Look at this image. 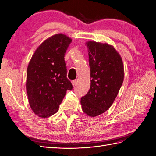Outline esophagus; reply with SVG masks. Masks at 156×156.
I'll return each instance as SVG.
<instances>
[{
  "mask_svg": "<svg viewBox=\"0 0 156 156\" xmlns=\"http://www.w3.org/2000/svg\"><path fill=\"white\" fill-rule=\"evenodd\" d=\"M72 84L73 87H76V85H77V81H76V80H73V81H72Z\"/></svg>",
  "mask_w": 156,
  "mask_h": 156,
  "instance_id": "1",
  "label": "esophagus"
}]
</instances>
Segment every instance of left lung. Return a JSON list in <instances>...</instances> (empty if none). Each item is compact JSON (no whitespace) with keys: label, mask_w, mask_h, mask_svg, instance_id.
Returning <instances> with one entry per match:
<instances>
[{"label":"left lung","mask_w":156,"mask_h":156,"mask_svg":"<svg viewBox=\"0 0 156 156\" xmlns=\"http://www.w3.org/2000/svg\"><path fill=\"white\" fill-rule=\"evenodd\" d=\"M88 51L91 83L81 99L83 111L95 117L111 107L124 81V64L114 47L94 41L86 42Z\"/></svg>","instance_id":"obj_1"}]
</instances>
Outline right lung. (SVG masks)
<instances>
[{"label":"right lung","mask_w":156,"mask_h":156,"mask_svg":"<svg viewBox=\"0 0 156 156\" xmlns=\"http://www.w3.org/2000/svg\"><path fill=\"white\" fill-rule=\"evenodd\" d=\"M72 40L63 34L46 39L33 54L27 71L26 88L36 115L48 118L58 111L72 84L67 79L64 55Z\"/></svg>","instance_id":"obj_1"}]
</instances>
